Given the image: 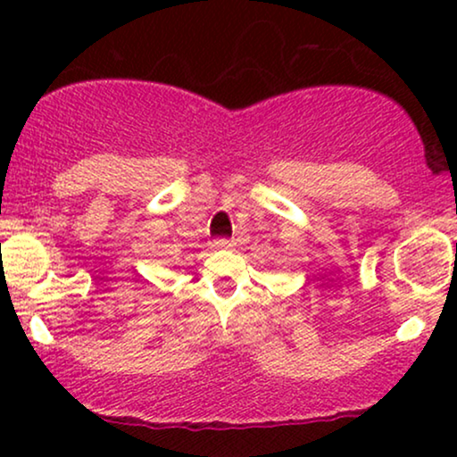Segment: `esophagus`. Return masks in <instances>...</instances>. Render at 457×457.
Segmentation results:
<instances>
[{"label": "esophagus", "mask_w": 457, "mask_h": 457, "mask_svg": "<svg viewBox=\"0 0 457 457\" xmlns=\"http://www.w3.org/2000/svg\"><path fill=\"white\" fill-rule=\"evenodd\" d=\"M212 247L218 249V252H224V249H233L235 243L230 239H216L214 243H212Z\"/></svg>", "instance_id": "esophagus-1"}]
</instances>
